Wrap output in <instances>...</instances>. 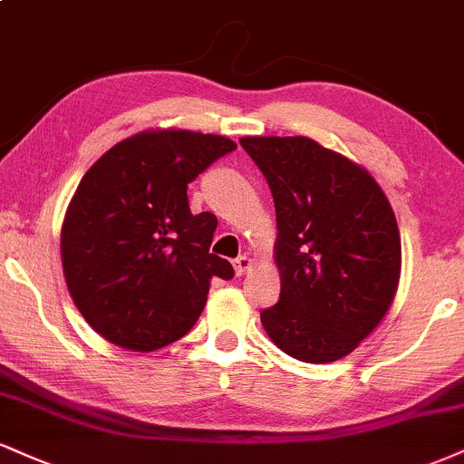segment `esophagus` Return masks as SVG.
Segmentation results:
<instances>
[{
    "label": "esophagus",
    "instance_id": "34e87169",
    "mask_svg": "<svg viewBox=\"0 0 464 464\" xmlns=\"http://www.w3.org/2000/svg\"><path fill=\"white\" fill-rule=\"evenodd\" d=\"M233 267H236V275H237V276L248 275V272L253 270V259H250L248 255H239L237 259L233 261Z\"/></svg>",
    "mask_w": 464,
    "mask_h": 464
}]
</instances>
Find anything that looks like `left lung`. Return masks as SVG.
Wrapping results in <instances>:
<instances>
[{
    "label": "left lung",
    "mask_w": 464,
    "mask_h": 464,
    "mask_svg": "<svg viewBox=\"0 0 464 464\" xmlns=\"http://www.w3.org/2000/svg\"><path fill=\"white\" fill-rule=\"evenodd\" d=\"M276 209L281 298L261 311L267 337L304 362L343 359L392 306L400 228L376 179L304 136H246Z\"/></svg>",
    "instance_id": "obj_1"
}]
</instances>
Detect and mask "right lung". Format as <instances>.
<instances>
[{
	"label": "right lung",
	"mask_w": 464,
	"mask_h": 464,
	"mask_svg": "<svg viewBox=\"0 0 464 464\" xmlns=\"http://www.w3.org/2000/svg\"><path fill=\"white\" fill-rule=\"evenodd\" d=\"M237 144L189 130H147L88 169L66 208V287L91 326L119 348L153 353L203 314L209 281L233 266L209 253L216 216H194L188 183Z\"/></svg>",
	"instance_id": "1"
}]
</instances>
